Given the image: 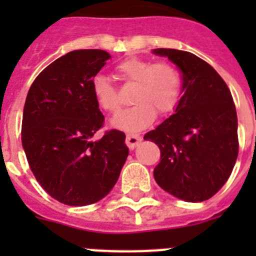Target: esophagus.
I'll return each instance as SVG.
<instances>
[{"label":"esophagus","instance_id":"34e87169","mask_svg":"<svg viewBox=\"0 0 256 256\" xmlns=\"http://www.w3.org/2000/svg\"><path fill=\"white\" fill-rule=\"evenodd\" d=\"M142 137L141 134H133V133H128L126 137V146L130 148V150H134L137 148V144L142 141Z\"/></svg>","mask_w":256,"mask_h":256}]
</instances>
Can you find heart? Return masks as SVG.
<instances>
[{
    "label": "heart",
    "mask_w": 256,
    "mask_h": 256,
    "mask_svg": "<svg viewBox=\"0 0 256 256\" xmlns=\"http://www.w3.org/2000/svg\"><path fill=\"white\" fill-rule=\"evenodd\" d=\"M118 76L126 83L136 84L133 108L120 112L112 120V126L126 132H138L150 126L156 116L168 115L177 108L182 96V76L169 62H154L137 58H126L118 64ZM92 92L97 105L110 114L122 108L116 88L104 76H94Z\"/></svg>",
    "instance_id": "1"
}]
</instances>
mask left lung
Wrapping results in <instances>:
<instances>
[{
	"label": "left lung",
	"instance_id": "left-lung-1",
	"mask_svg": "<svg viewBox=\"0 0 256 256\" xmlns=\"http://www.w3.org/2000/svg\"><path fill=\"white\" fill-rule=\"evenodd\" d=\"M182 73V97L174 114L144 140L160 148L154 178L164 191L187 202L214 196L230 178L238 155L237 114L222 76L187 51L155 48Z\"/></svg>",
	"mask_w": 256,
	"mask_h": 256
}]
</instances>
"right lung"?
<instances>
[{
	"label": "right lung",
	"mask_w": 256,
	"mask_h": 256,
	"mask_svg": "<svg viewBox=\"0 0 256 256\" xmlns=\"http://www.w3.org/2000/svg\"><path fill=\"white\" fill-rule=\"evenodd\" d=\"M110 58L104 50L68 52L42 70L29 88L22 142L30 170L50 196L70 206L100 201L115 186L130 150L104 123L92 80Z\"/></svg>",
	"instance_id": "1"
}]
</instances>
